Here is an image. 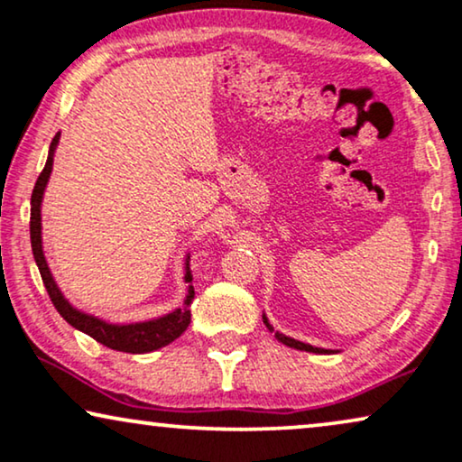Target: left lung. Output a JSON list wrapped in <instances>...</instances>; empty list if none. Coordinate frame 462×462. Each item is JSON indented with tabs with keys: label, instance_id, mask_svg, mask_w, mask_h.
<instances>
[{
	"label": "left lung",
	"instance_id": "1",
	"mask_svg": "<svg viewBox=\"0 0 462 462\" xmlns=\"http://www.w3.org/2000/svg\"><path fill=\"white\" fill-rule=\"evenodd\" d=\"M263 319H264V326H267L269 330L273 332V328H271V324L267 321V318H263ZM275 338L280 340V343L288 345V346H294V349H299V351H309V353H330L328 349H319V346H311V345L300 343V340H294V338H290V337H283V334H280V332H275Z\"/></svg>",
	"mask_w": 462,
	"mask_h": 462
}]
</instances>
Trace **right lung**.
I'll return each instance as SVG.
<instances>
[{
    "label": "right lung",
    "instance_id": "right-lung-1",
    "mask_svg": "<svg viewBox=\"0 0 462 462\" xmlns=\"http://www.w3.org/2000/svg\"><path fill=\"white\" fill-rule=\"evenodd\" d=\"M59 136L56 134L52 138V144H50V153H48V162L46 168L42 170L40 179H37L33 193H31V248H33V258L37 263V269H40L43 286L48 290L50 300L56 307V311L62 315V319L67 324H71L78 330L86 332L88 337H92L94 340H98L100 345L109 346V349L116 351H124V353H149L155 349H162L180 337L182 332L187 330L189 324H191V311H189V305L193 300V286H189V296L185 300V307L174 309L172 313L163 315L160 319H151V321H141V324H125V326H117V324H106V321L92 318V315H86L73 309L69 302L65 300V296L60 294V290L56 288V283L52 280V273H50L46 258H43V250H42V198H43V189H46V182L50 179V172H52V162H54V149L56 143H59ZM187 282H191V271H189V263H187Z\"/></svg>",
    "mask_w": 462,
    "mask_h": 462
}]
</instances>
